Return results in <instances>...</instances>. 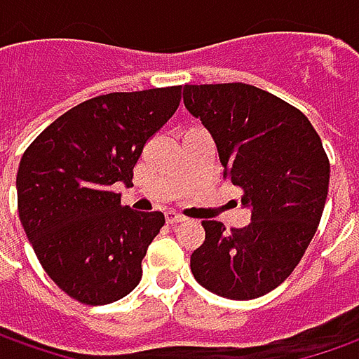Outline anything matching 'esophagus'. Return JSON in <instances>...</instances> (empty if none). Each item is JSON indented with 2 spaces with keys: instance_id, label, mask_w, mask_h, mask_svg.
<instances>
[{
  "instance_id": "1",
  "label": "esophagus",
  "mask_w": 359,
  "mask_h": 359,
  "mask_svg": "<svg viewBox=\"0 0 359 359\" xmlns=\"http://www.w3.org/2000/svg\"><path fill=\"white\" fill-rule=\"evenodd\" d=\"M165 218H167V222H169V224H179V222L187 220L182 214H179V212H175V210L165 212Z\"/></svg>"
}]
</instances>
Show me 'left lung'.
Instances as JSON below:
<instances>
[{
  "label": "left lung",
  "instance_id": "obj_1",
  "mask_svg": "<svg viewBox=\"0 0 359 359\" xmlns=\"http://www.w3.org/2000/svg\"><path fill=\"white\" fill-rule=\"evenodd\" d=\"M182 102L210 131L224 177L251 210L240 230L202 222L192 275L224 299H257L291 275L316 233L330 180L323 141L302 111L250 84H187Z\"/></svg>",
  "mask_w": 359,
  "mask_h": 359
}]
</instances>
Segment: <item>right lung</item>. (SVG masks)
Returning <instances> with one entry per match:
<instances>
[{"instance_id": "right-lung-1", "label": "right lung", "mask_w": 359, "mask_h": 359, "mask_svg": "<svg viewBox=\"0 0 359 359\" xmlns=\"http://www.w3.org/2000/svg\"><path fill=\"white\" fill-rule=\"evenodd\" d=\"M180 104V86L114 92L78 104L29 145L17 170L19 220L46 275L84 304H109L141 281L163 212L121 206L143 145Z\"/></svg>"}]
</instances>
